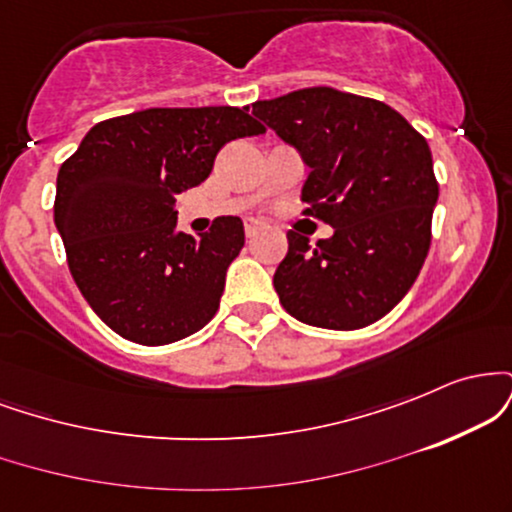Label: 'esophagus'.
I'll return each mask as SVG.
<instances>
[{
    "label": "esophagus",
    "instance_id": "obj_1",
    "mask_svg": "<svg viewBox=\"0 0 512 512\" xmlns=\"http://www.w3.org/2000/svg\"><path fill=\"white\" fill-rule=\"evenodd\" d=\"M262 231H264V223L255 221V219H248V221H245V236H248V238L260 236Z\"/></svg>",
    "mask_w": 512,
    "mask_h": 512
}]
</instances>
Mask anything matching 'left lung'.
Segmentation results:
<instances>
[{"label": "left lung", "instance_id": "left-lung-1", "mask_svg": "<svg viewBox=\"0 0 512 512\" xmlns=\"http://www.w3.org/2000/svg\"><path fill=\"white\" fill-rule=\"evenodd\" d=\"M310 168L305 214L334 228L313 248L289 231L274 289L286 313L361 330L407 296L431 245L438 182L428 142L390 105L330 86L252 103Z\"/></svg>", "mask_w": 512, "mask_h": 512}]
</instances>
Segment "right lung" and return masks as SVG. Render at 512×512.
<instances>
[{
	"mask_svg": "<svg viewBox=\"0 0 512 512\" xmlns=\"http://www.w3.org/2000/svg\"><path fill=\"white\" fill-rule=\"evenodd\" d=\"M248 108H149L88 129L57 173L55 226L81 296L110 330L144 346L190 337L216 315L238 216L178 231L175 197L209 178L231 139L264 127Z\"/></svg>",
	"mask_w": 512,
	"mask_h": 512,
	"instance_id": "obj_1",
	"label": "right lung"
}]
</instances>
